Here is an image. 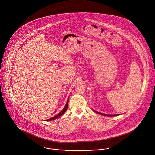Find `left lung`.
I'll list each match as a JSON object with an SVG mask.
<instances>
[{"instance_id": "obj_1", "label": "left lung", "mask_w": 155, "mask_h": 155, "mask_svg": "<svg viewBox=\"0 0 155 155\" xmlns=\"http://www.w3.org/2000/svg\"><path fill=\"white\" fill-rule=\"evenodd\" d=\"M96 112V111H95ZM97 112V113H98L99 114H101V115H102L103 116H107V117H112V116H117L118 115H106V114H102V113H100V112Z\"/></svg>"}]
</instances>
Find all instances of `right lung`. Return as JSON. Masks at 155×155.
I'll return each instance as SVG.
<instances>
[{"label":"right lung","instance_id":"obj_1","mask_svg":"<svg viewBox=\"0 0 155 155\" xmlns=\"http://www.w3.org/2000/svg\"><path fill=\"white\" fill-rule=\"evenodd\" d=\"M68 100H69V99H68V101H67V102L66 103V105H65V107L64 108V109L61 111V112H60L58 115H56V116H54V117H53V118H50V119H49V120H47V121L48 120H55V119H56V118H58V117H59L60 116H61L62 114H64L65 112H66V110H67V108H68Z\"/></svg>","mask_w":155,"mask_h":155}]
</instances>
